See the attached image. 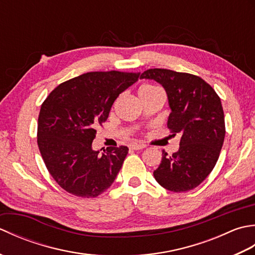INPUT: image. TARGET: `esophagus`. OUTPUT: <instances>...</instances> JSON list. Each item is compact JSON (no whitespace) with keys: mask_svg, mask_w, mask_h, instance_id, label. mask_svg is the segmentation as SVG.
<instances>
[{"mask_svg":"<svg viewBox=\"0 0 255 255\" xmlns=\"http://www.w3.org/2000/svg\"><path fill=\"white\" fill-rule=\"evenodd\" d=\"M129 148H130L131 150H141V149L145 148V144H143V143H132V144L129 145Z\"/></svg>","mask_w":255,"mask_h":255,"instance_id":"obj_1","label":"esophagus"}]
</instances>
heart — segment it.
Masks as SVG:
<instances>
[{"mask_svg": "<svg viewBox=\"0 0 255 255\" xmlns=\"http://www.w3.org/2000/svg\"><path fill=\"white\" fill-rule=\"evenodd\" d=\"M159 92H163L161 88H159V86L153 85V84H143L142 86H140L139 89V96L145 97L155 93H159Z\"/></svg>", "mask_w": 255, "mask_h": 255, "instance_id": "1", "label": "heart"}]
</instances>
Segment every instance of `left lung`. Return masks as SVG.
<instances>
[{
	"label": "left lung",
	"mask_w": 255,
	"mask_h": 255,
	"mask_svg": "<svg viewBox=\"0 0 255 255\" xmlns=\"http://www.w3.org/2000/svg\"><path fill=\"white\" fill-rule=\"evenodd\" d=\"M140 79L154 80L163 86L171 114L167 128L180 133V149L172 155L162 151L153 172L155 181L167 191L182 193L197 187L217 163L226 127L220 97L197 75L167 69H149Z\"/></svg>",
	"instance_id": "obj_1"
}]
</instances>
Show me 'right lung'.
Returning a JSON list of instances; mask_svg holds the SVG:
<instances>
[{
    "mask_svg": "<svg viewBox=\"0 0 255 255\" xmlns=\"http://www.w3.org/2000/svg\"><path fill=\"white\" fill-rule=\"evenodd\" d=\"M139 74L84 73L59 84L42 103L38 117V148L53 180L64 191L93 198L115 181L128 148L121 145L100 153L92 149V142L96 126L107 121L114 102L137 82Z\"/></svg>",
    "mask_w": 255,
    "mask_h": 255,
    "instance_id": "right-lung-1",
    "label": "right lung"
}]
</instances>
